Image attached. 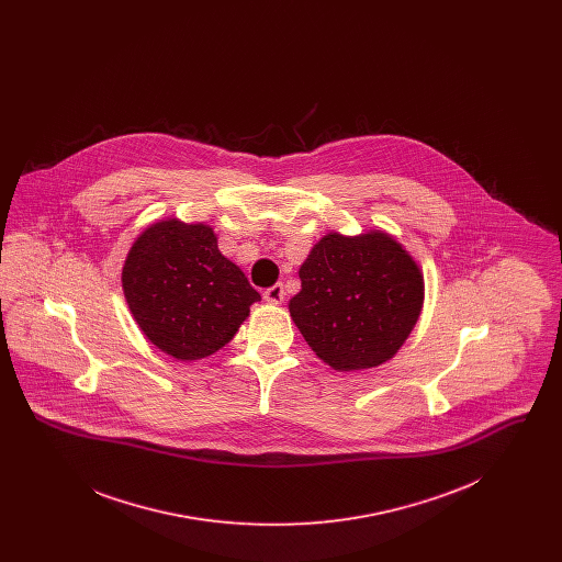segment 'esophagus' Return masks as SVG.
Returning <instances> with one entry per match:
<instances>
[{
	"instance_id": "obj_1",
	"label": "esophagus",
	"mask_w": 562,
	"mask_h": 562,
	"mask_svg": "<svg viewBox=\"0 0 562 562\" xmlns=\"http://www.w3.org/2000/svg\"><path fill=\"white\" fill-rule=\"evenodd\" d=\"M263 296H266L268 303L278 305V303L284 301V286H282V284H273V286H269L268 291L263 293Z\"/></svg>"
}]
</instances>
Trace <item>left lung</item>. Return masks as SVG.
<instances>
[{
    "label": "left lung",
    "mask_w": 562,
    "mask_h": 562,
    "mask_svg": "<svg viewBox=\"0 0 562 562\" xmlns=\"http://www.w3.org/2000/svg\"><path fill=\"white\" fill-rule=\"evenodd\" d=\"M289 303L307 346L335 371L373 369L402 348L424 305V273L385 232L322 238Z\"/></svg>",
    "instance_id": "8db88e82"
}]
</instances>
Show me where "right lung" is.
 I'll return each instance as SVG.
<instances>
[{"label":"right lung","mask_w":562,"mask_h":562,"mask_svg":"<svg viewBox=\"0 0 562 562\" xmlns=\"http://www.w3.org/2000/svg\"><path fill=\"white\" fill-rule=\"evenodd\" d=\"M122 289L145 337L177 360H200L229 344L261 299L221 255L213 227L179 218L158 221L134 240Z\"/></svg>","instance_id":"obj_1"}]
</instances>
